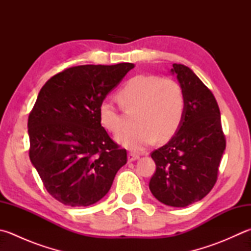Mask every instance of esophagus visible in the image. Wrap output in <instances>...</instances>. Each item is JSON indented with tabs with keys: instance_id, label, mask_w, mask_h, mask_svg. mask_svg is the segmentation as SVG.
Segmentation results:
<instances>
[{
	"instance_id": "34e87169",
	"label": "esophagus",
	"mask_w": 251,
	"mask_h": 251,
	"mask_svg": "<svg viewBox=\"0 0 251 251\" xmlns=\"http://www.w3.org/2000/svg\"><path fill=\"white\" fill-rule=\"evenodd\" d=\"M140 158V155H138V154H135V153H129L127 154V160H129V162H134V160H136V159H139Z\"/></svg>"
}]
</instances>
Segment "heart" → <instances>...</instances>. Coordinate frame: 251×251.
I'll list each match as a JSON object with an SVG mask.
<instances>
[{
	"label": "heart",
	"instance_id": "1",
	"mask_svg": "<svg viewBox=\"0 0 251 251\" xmlns=\"http://www.w3.org/2000/svg\"><path fill=\"white\" fill-rule=\"evenodd\" d=\"M118 100L125 110H136L134 129L122 132L117 142L133 152H142L157 139L167 141L180 126L186 111V95L174 78L156 75H136L118 92ZM99 121L106 130L118 133L121 116L109 99L98 107Z\"/></svg>",
	"mask_w": 251,
	"mask_h": 251
}]
</instances>
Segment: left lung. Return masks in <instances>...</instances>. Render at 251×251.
Masks as SVG:
<instances>
[{
	"mask_svg": "<svg viewBox=\"0 0 251 251\" xmlns=\"http://www.w3.org/2000/svg\"><path fill=\"white\" fill-rule=\"evenodd\" d=\"M170 74L183 88L186 111L173 138L151 155L156 172L150 190L164 204L186 207L214 187L226 142L220 108L210 89L183 64L174 63Z\"/></svg>",
	"mask_w": 251,
	"mask_h": 251,
	"instance_id": "obj_1",
	"label": "left lung"
}]
</instances>
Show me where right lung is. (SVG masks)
I'll list each match as a JSON object with an SVG mask.
<instances>
[{"label": "right lung", "instance_id": "1", "mask_svg": "<svg viewBox=\"0 0 251 251\" xmlns=\"http://www.w3.org/2000/svg\"><path fill=\"white\" fill-rule=\"evenodd\" d=\"M132 63L78 65L52 76L28 118L32 166L55 200L88 206L105 197L126 163L101 126L98 107Z\"/></svg>", "mask_w": 251, "mask_h": 251}]
</instances>
